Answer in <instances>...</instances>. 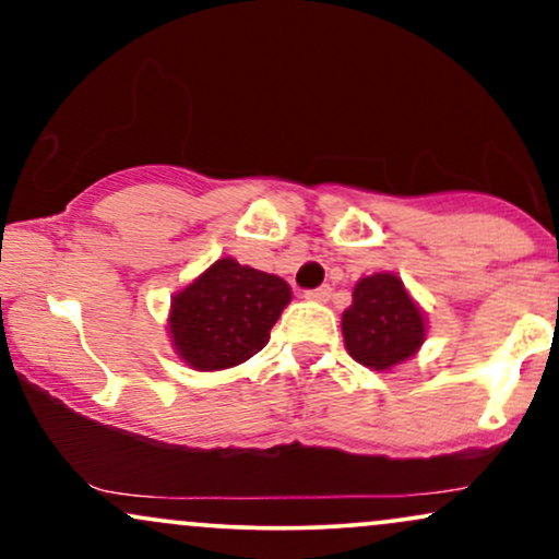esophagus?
<instances>
[{
    "label": "esophagus",
    "mask_w": 559,
    "mask_h": 559,
    "mask_svg": "<svg viewBox=\"0 0 559 559\" xmlns=\"http://www.w3.org/2000/svg\"><path fill=\"white\" fill-rule=\"evenodd\" d=\"M305 297H307V299H312V301H329V297H331V286L307 288V292H305Z\"/></svg>",
    "instance_id": "1"
}]
</instances>
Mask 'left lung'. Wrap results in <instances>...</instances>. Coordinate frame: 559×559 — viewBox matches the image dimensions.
I'll list each match as a JSON object with an SVG mask.
<instances>
[{"label": "left lung", "instance_id": "1", "mask_svg": "<svg viewBox=\"0 0 559 559\" xmlns=\"http://www.w3.org/2000/svg\"><path fill=\"white\" fill-rule=\"evenodd\" d=\"M344 344L365 368L389 370L418 352L426 338L420 310L396 275L362 278L342 318Z\"/></svg>", "mask_w": 559, "mask_h": 559}]
</instances>
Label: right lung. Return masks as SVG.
Instances as JSON below:
<instances>
[{
    "instance_id": "obj_1",
    "label": "right lung",
    "mask_w": 559,
    "mask_h": 559,
    "mask_svg": "<svg viewBox=\"0 0 559 559\" xmlns=\"http://www.w3.org/2000/svg\"><path fill=\"white\" fill-rule=\"evenodd\" d=\"M288 299L292 288L278 275L217 260L173 299V346L197 370L239 365L267 344Z\"/></svg>"
}]
</instances>
